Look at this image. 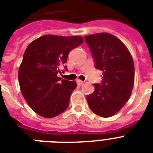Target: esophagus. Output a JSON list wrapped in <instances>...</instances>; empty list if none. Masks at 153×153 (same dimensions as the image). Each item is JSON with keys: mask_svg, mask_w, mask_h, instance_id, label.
<instances>
[{"mask_svg": "<svg viewBox=\"0 0 153 153\" xmlns=\"http://www.w3.org/2000/svg\"><path fill=\"white\" fill-rule=\"evenodd\" d=\"M76 82H77V84H78V85H79V86L83 83V82L82 81V80H79V79H78V80H77Z\"/></svg>", "mask_w": 153, "mask_h": 153, "instance_id": "34e87169", "label": "esophagus"}]
</instances>
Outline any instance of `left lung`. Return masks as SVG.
<instances>
[{
  "label": "left lung",
  "instance_id": "1",
  "mask_svg": "<svg viewBox=\"0 0 153 153\" xmlns=\"http://www.w3.org/2000/svg\"><path fill=\"white\" fill-rule=\"evenodd\" d=\"M96 69L102 71L101 84H94V91L86 97L95 114L109 117L128 102L134 84V63L126 45L109 33L85 36Z\"/></svg>",
  "mask_w": 153,
  "mask_h": 153
}]
</instances>
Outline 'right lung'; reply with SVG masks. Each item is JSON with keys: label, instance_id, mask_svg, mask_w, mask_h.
Returning <instances> with one entry per match:
<instances>
[{"label": "right lung", "instance_id": "add662e5", "mask_svg": "<svg viewBox=\"0 0 153 153\" xmlns=\"http://www.w3.org/2000/svg\"><path fill=\"white\" fill-rule=\"evenodd\" d=\"M83 42L82 36L45 35L27 46L18 71L21 93L29 106L40 116L51 118L64 112L76 88L75 81L61 79L67 71L68 54Z\"/></svg>", "mask_w": 153, "mask_h": 153}]
</instances>
